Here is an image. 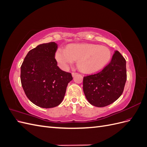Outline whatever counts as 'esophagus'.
<instances>
[{"label":"esophagus","mask_w":147,"mask_h":147,"mask_svg":"<svg viewBox=\"0 0 147 147\" xmlns=\"http://www.w3.org/2000/svg\"><path fill=\"white\" fill-rule=\"evenodd\" d=\"M77 73H74V72L72 73V77H75V75H77Z\"/></svg>","instance_id":"obj_1"}]
</instances>
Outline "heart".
I'll return each mask as SVG.
<instances>
[{"instance_id": "obj_1", "label": "heart", "mask_w": 147, "mask_h": 147, "mask_svg": "<svg viewBox=\"0 0 147 147\" xmlns=\"http://www.w3.org/2000/svg\"><path fill=\"white\" fill-rule=\"evenodd\" d=\"M111 52L108 48L97 44H70L66 49L58 48L55 59L60 68L68 69L75 60L82 72L93 73L101 70L109 63Z\"/></svg>"}]
</instances>
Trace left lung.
I'll return each instance as SVG.
<instances>
[{
  "mask_svg": "<svg viewBox=\"0 0 147 147\" xmlns=\"http://www.w3.org/2000/svg\"><path fill=\"white\" fill-rule=\"evenodd\" d=\"M126 60L115 51L110 63L100 72L84 77L83 89L92 105L103 107L121 96L126 82Z\"/></svg>",
  "mask_w": 147,
  "mask_h": 147,
  "instance_id": "obj_1",
  "label": "left lung"
}]
</instances>
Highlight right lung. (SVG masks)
I'll return each mask as SVG.
<instances>
[{
    "mask_svg": "<svg viewBox=\"0 0 147 147\" xmlns=\"http://www.w3.org/2000/svg\"><path fill=\"white\" fill-rule=\"evenodd\" d=\"M55 42L42 43L30 50L21 67V82L28 98L42 108H53L63 101L70 73L57 65Z\"/></svg>",
    "mask_w": 147,
    "mask_h": 147,
    "instance_id": "right-lung-1",
    "label": "right lung"
}]
</instances>
